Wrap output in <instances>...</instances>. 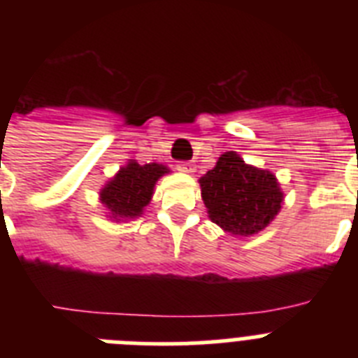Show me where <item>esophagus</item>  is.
I'll use <instances>...</instances> for the list:
<instances>
[{"label":"esophagus","instance_id":"1","mask_svg":"<svg viewBox=\"0 0 358 358\" xmlns=\"http://www.w3.org/2000/svg\"><path fill=\"white\" fill-rule=\"evenodd\" d=\"M177 170L185 173H194L195 164L192 163V161H179V163H177Z\"/></svg>","mask_w":358,"mask_h":358}]
</instances>
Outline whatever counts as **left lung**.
I'll use <instances>...</instances> for the list:
<instances>
[{
	"mask_svg": "<svg viewBox=\"0 0 358 358\" xmlns=\"http://www.w3.org/2000/svg\"><path fill=\"white\" fill-rule=\"evenodd\" d=\"M211 222L236 236H252L273 222L283 204L276 176L224 152L215 169L199 179Z\"/></svg>",
	"mask_w": 358,
	"mask_h": 358,
	"instance_id": "8db88e82",
	"label": "left lung"
}]
</instances>
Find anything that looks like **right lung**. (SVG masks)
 Here are the masks:
<instances>
[{
    "instance_id": "add662e5",
    "label": "right lung",
    "mask_w": 358,
    "mask_h": 358,
    "mask_svg": "<svg viewBox=\"0 0 358 358\" xmlns=\"http://www.w3.org/2000/svg\"><path fill=\"white\" fill-rule=\"evenodd\" d=\"M170 170L159 163L140 164L134 159L120 169L102 189L100 201L109 211V217L116 222L140 217L150 202L157 179Z\"/></svg>"
}]
</instances>
